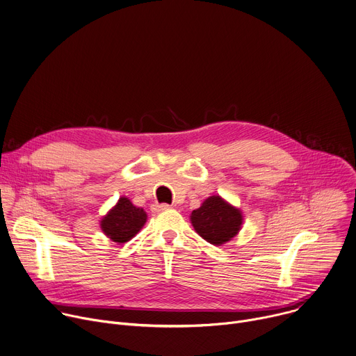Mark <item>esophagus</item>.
<instances>
[{
	"label": "esophagus",
	"instance_id": "esophagus-1",
	"mask_svg": "<svg viewBox=\"0 0 356 356\" xmlns=\"http://www.w3.org/2000/svg\"><path fill=\"white\" fill-rule=\"evenodd\" d=\"M170 206L169 204H154L152 206V211L154 213H161V211H165V210H169Z\"/></svg>",
	"mask_w": 356,
	"mask_h": 356
}]
</instances>
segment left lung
I'll list each match as a JSON object with an SVG mask.
<instances>
[{
  "label": "left lung",
  "instance_id": "1",
  "mask_svg": "<svg viewBox=\"0 0 356 356\" xmlns=\"http://www.w3.org/2000/svg\"><path fill=\"white\" fill-rule=\"evenodd\" d=\"M191 224L201 238L213 245H222L238 234L242 216L220 195H213L191 213Z\"/></svg>",
  "mask_w": 356,
  "mask_h": 356
}]
</instances>
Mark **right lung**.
Returning <instances> with one entry per match:
<instances>
[{"instance_id": "right-lung-1", "label": "right lung", "mask_w": 356, "mask_h": 356, "mask_svg": "<svg viewBox=\"0 0 356 356\" xmlns=\"http://www.w3.org/2000/svg\"><path fill=\"white\" fill-rule=\"evenodd\" d=\"M146 221V213L135 207L127 197H121L117 206L101 221V229L114 242L124 243L134 238Z\"/></svg>"}]
</instances>
